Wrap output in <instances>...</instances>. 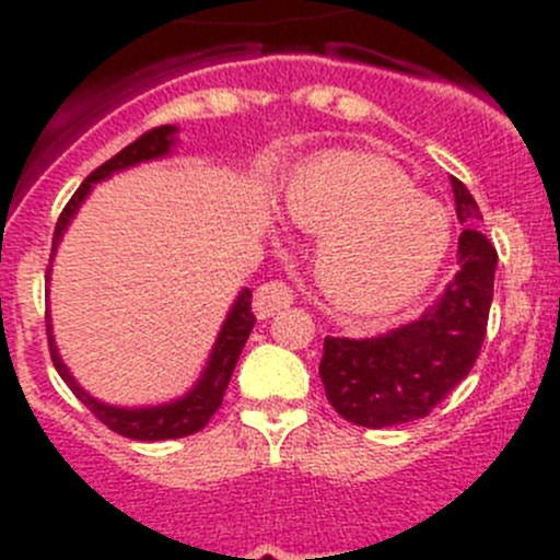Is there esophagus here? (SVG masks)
I'll return each instance as SVG.
<instances>
[{"mask_svg": "<svg viewBox=\"0 0 560 560\" xmlns=\"http://www.w3.org/2000/svg\"><path fill=\"white\" fill-rule=\"evenodd\" d=\"M292 303V290L284 281H265L262 287H257L252 298V308L259 319H268L281 308H287Z\"/></svg>", "mask_w": 560, "mask_h": 560, "instance_id": "1", "label": "esophagus"}]
</instances>
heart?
Returning a JSON list of instances; mask_svg holds the SVG:
<instances>
[{
    "instance_id": "obj_1",
    "label": "heart",
    "mask_w": 560,
    "mask_h": 560,
    "mask_svg": "<svg viewBox=\"0 0 560 560\" xmlns=\"http://www.w3.org/2000/svg\"><path fill=\"white\" fill-rule=\"evenodd\" d=\"M287 222L319 238L316 279L349 314H382L415 301L439 276L453 219L393 162L327 151L298 167L281 191Z\"/></svg>"
}]
</instances>
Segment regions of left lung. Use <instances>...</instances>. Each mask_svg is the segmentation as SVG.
Here are the masks:
<instances>
[{
    "label": "left lung",
    "mask_w": 560,
    "mask_h": 560,
    "mask_svg": "<svg viewBox=\"0 0 560 560\" xmlns=\"http://www.w3.org/2000/svg\"><path fill=\"white\" fill-rule=\"evenodd\" d=\"M457 273L420 319L374 338H325L322 385L332 409L363 428L404 425L431 415L468 376L482 349L499 254L477 230L471 191L453 178Z\"/></svg>",
    "instance_id": "8db88e82"
}]
</instances>
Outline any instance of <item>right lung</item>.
I'll list each match as a JSON object with an SVG mask.
<instances>
[{"label":"right lung","instance_id":"1","mask_svg":"<svg viewBox=\"0 0 560 560\" xmlns=\"http://www.w3.org/2000/svg\"><path fill=\"white\" fill-rule=\"evenodd\" d=\"M175 143H178V127L173 124H165V127H156L151 132L140 135L135 143H129L127 149L118 151L113 160H107L105 165H100L97 171L89 175L78 191L72 195V200L67 202L65 211H61L59 222H56V233H54V248H50V262H54V254L59 248L61 238H65L67 228L75 219L78 208L83 206L89 195H92L94 184L100 180L110 178V175L127 171V167L143 165V162H154V160H165V156L173 154ZM45 281H50V268ZM254 314H252V290H241L235 303L230 306L228 316L222 322V330H219L217 343H213L211 354H208V363L202 369L200 380L195 382L184 395L178 398L167 400V404H156V406H113L105 404V400L94 398L92 393H86L81 385L75 382V376L70 374V369L61 360L59 347L54 341V325H50V314L45 319V327H48V347H50V358H54L56 371H59L61 380L67 382V387L81 398V404L97 417L100 422H105L113 433L118 436L135 439V442H165V439H180V436H191L200 428L208 425L217 409L222 406L224 389L230 385V376H233L235 363L241 358V349H244L248 332L254 327Z\"/></svg>","mask_w":560,"mask_h":560}]
</instances>
